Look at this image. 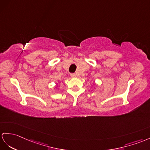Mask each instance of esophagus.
I'll return each mask as SVG.
<instances>
[{
    "instance_id": "obj_1",
    "label": "esophagus",
    "mask_w": 150,
    "mask_h": 150,
    "mask_svg": "<svg viewBox=\"0 0 150 150\" xmlns=\"http://www.w3.org/2000/svg\"><path fill=\"white\" fill-rule=\"evenodd\" d=\"M71 76L72 78H76V76H77V74H75V73H72V74H71Z\"/></svg>"
}]
</instances>
